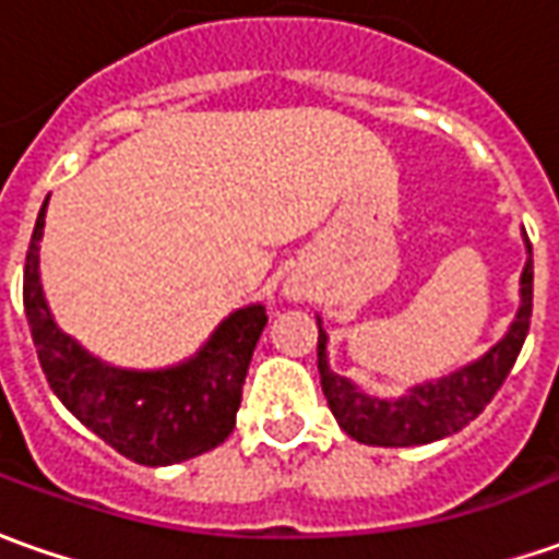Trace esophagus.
<instances>
[{
  "label": "esophagus",
  "instance_id": "1",
  "mask_svg": "<svg viewBox=\"0 0 559 559\" xmlns=\"http://www.w3.org/2000/svg\"><path fill=\"white\" fill-rule=\"evenodd\" d=\"M287 296H290V299H299V296H302V290H299L296 284H290V287H287Z\"/></svg>",
  "mask_w": 559,
  "mask_h": 559
}]
</instances>
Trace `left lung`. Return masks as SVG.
<instances>
[{
  "label": "left lung",
  "instance_id": "8db88e82",
  "mask_svg": "<svg viewBox=\"0 0 559 559\" xmlns=\"http://www.w3.org/2000/svg\"><path fill=\"white\" fill-rule=\"evenodd\" d=\"M526 265L520 272V306L511 328L489 352L453 373L428 379L401 397H376L360 391L352 379L333 373L328 360V330L318 314V373L330 413L348 438L367 447H423L462 431L477 419L492 394L502 389L518 360L530 318H533V245L523 231Z\"/></svg>",
  "mask_w": 559,
  "mask_h": 559
}]
</instances>
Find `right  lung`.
<instances>
[{
  "instance_id": "right-lung-1",
  "label": "right lung",
  "mask_w": 559,
  "mask_h": 559,
  "mask_svg": "<svg viewBox=\"0 0 559 559\" xmlns=\"http://www.w3.org/2000/svg\"><path fill=\"white\" fill-rule=\"evenodd\" d=\"M45 207L36 216L24 265V309L48 385L79 423L136 465H177L229 438L241 407L265 306L250 302L223 318L192 358L165 370H124L94 358L57 328L41 290L39 241Z\"/></svg>"
}]
</instances>
